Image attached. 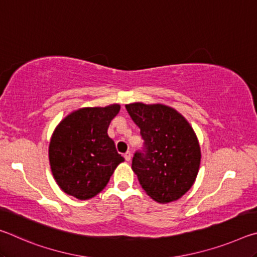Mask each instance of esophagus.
<instances>
[{
	"label": "esophagus",
	"mask_w": 257,
	"mask_h": 257,
	"mask_svg": "<svg viewBox=\"0 0 257 257\" xmlns=\"http://www.w3.org/2000/svg\"><path fill=\"white\" fill-rule=\"evenodd\" d=\"M123 156H124V160L125 161L132 160V153H130V152H127V153H125Z\"/></svg>",
	"instance_id": "obj_1"
}]
</instances>
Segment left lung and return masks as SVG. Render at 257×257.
Listing matches in <instances>:
<instances>
[{
    "instance_id": "left-lung-1",
    "label": "left lung",
    "mask_w": 257,
    "mask_h": 257,
    "mask_svg": "<svg viewBox=\"0 0 257 257\" xmlns=\"http://www.w3.org/2000/svg\"><path fill=\"white\" fill-rule=\"evenodd\" d=\"M125 108L141 129L144 152L133 159L139 184L155 202L177 201L196 180L201 146L190 123L164 104L130 103Z\"/></svg>"
}]
</instances>
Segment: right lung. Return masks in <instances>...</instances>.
Masks as SVG:
<instances>
[{
	"mask_svg": "<svg viewBox=\"0 0 257 257\" xmlns=\"http://www.w3.org/2000/svg\"><path fill=\"white\" fill-rule=\"evenodd\" d=\"M120 107V104L81 107L56 125L50 141L49 159L52 175L66 194L81 201L96 196L124 161L107 135Z\"/></svg>",
	"mask_w": 257,
	"mask_h": 257,
	"instance_id": "1",
	"label": "right lung"
}]
</instances>
